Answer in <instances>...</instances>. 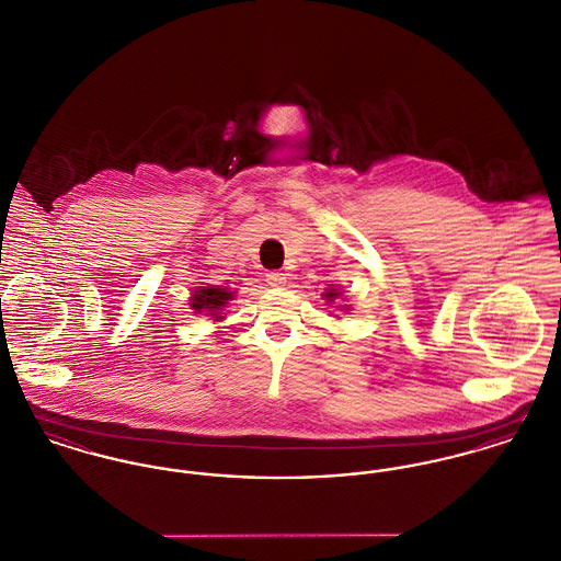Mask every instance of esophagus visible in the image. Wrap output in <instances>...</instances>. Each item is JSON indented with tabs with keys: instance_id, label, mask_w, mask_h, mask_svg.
Instances as JSON below:
<instances>
[{
	"instance_id": "34e87169",
	"label": "esophagus",
	"mask_w": 561,
	"mask_h": 561,
	"mask_svg": "<svg viewBox=\"0 0 561 561\" xmlns=\"http://www.w3.org/2000/svg\"><path fill=\"white\" fill-rule=\"evenodd\" d=\"M266 284L273 288H282V286H286V275L279 271H273L266 275Z\"/></svg>"
}]
</instances>
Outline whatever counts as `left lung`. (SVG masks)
<instances>
[{
    "label": "left lung",
    "mask_w": 561,
    "mask_h": 561,
    "mask_svg": "<svg viewBox=\"0 0 561 561\" xmlns=\"http://www.w3.org/2000/svg\"><path fill=\"white\" fill-rule=\"evenodd\" d=\"M337 295H340V293H335V290H333V288H329V293H327V295H324V297H327V299H329V301H333V299H337Z\"/></svg>",
    "instance_id": "8db88e82"
}]
</instances>
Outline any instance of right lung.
I'll return each mask as SVG.
<instances>
[{
    "label": "right lung",
    "mask_w": 561,
    "mask_h": 561,
    "mask_svg": "<svg viewBox=\"0 0 561 561\" xmlns=\"http://www.w3.org/2000/svg\"><path fill=\"white\" fill-rule=\"evenodd\" d=\"M232 299V293H228L226 288L219 286H209V288H201L196 290V295L192 297V307L201 313V311H209L216 316L217 309L226 307V302Z\"/></svg>",
    "instance_id": "obj_1"
}]
</instances>
